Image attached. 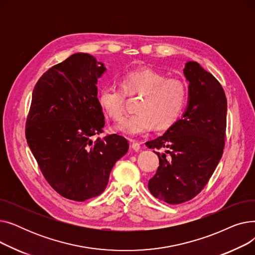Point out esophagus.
<instances>
[{
  "label": "esophagus",
  "mask_w": 255,
  "mask_h": 255,
  "mask_svg": "<svg viewBox=\"0 0 255 255\" xmlns=\"http://www.w3.org/2000/svg\"><path fill=\"white\" fill-rule=\"evenodd\" d=\"M131 141V148H132V150L133 151H139L140 150V144H139V142H137V141H135V140H130Z\"/></svg>",
  "instance_id": "1"
}]
</instances>
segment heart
<instances>
[{
    "label": "heart",
    "instance_id": "b5f03b06",
    "mask_svg": "<svg viewBox=\"0 0 255 255\" xmlns=\"http://www.w3.org/2000/svg\"><path fill=\"white\" fill-rule=\"evenodd\" d=\"M122 87L111 85L101 89L99 101L105 112L116 120L126 113V94L142 95L137 114L127 117L116 125V129L129 136H137L157 129H166L178 120L187 98V87L178 78H167L151 68L126 73Z\"/></svg>",
    "mask_w": 255,
    "mask_h": 255
}]
</instances>
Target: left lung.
Listing matches in <instances>:
<instances>
[{"instance_id":"1","label":"left lung","mask_w":255,"mask_h":255,"mask_svg":"<svg viewBox=\"0 0 255 255\" xmlns=\"http://www.w3.org/2000/svg\"><path fill=\"white\" fill-rule=\"evenodd\" d=\"M188 80V103L182 118L162 136L145 143L165 148L159 157L150 192L169 205L190 200L203 190L218 165L224 149L227 102L218 80L197 62L183 70Z\"/></svg>"}]
</instances>
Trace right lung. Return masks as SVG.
Instances as JSON below:
<instances>
[{"instance_id": "right-lung-1", "label": "right lung", "mask_w": 255, "mask_h": 255, "mask_svg": "<svg viewBox=\"0 0 255 255\" xmlns=\"http://www.w3.org/2000/svg\"><path fill=\"white\" fill-rule=\"evenodd\" d=\"M105 71L84 52L52 66L34 88L26 119V141L44 178L76 202L101 194L129 149L123 136H99L105 121L96 85Z\"/></svg>"}]
</instances>
